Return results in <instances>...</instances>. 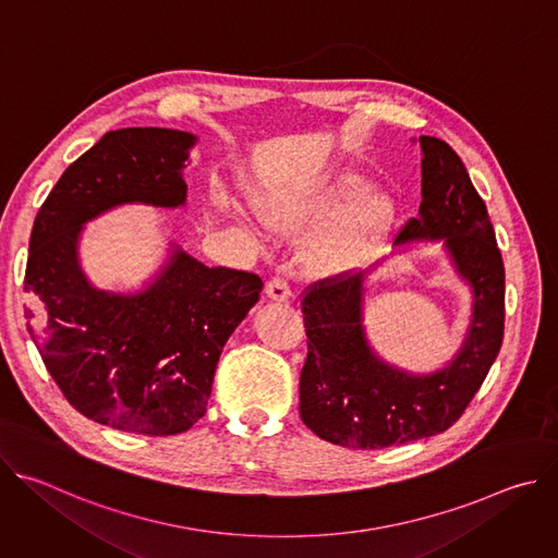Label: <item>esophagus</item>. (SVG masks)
<instances>
[{
    "mask_svg": "<svg viewBox=\"0 0 558 558\" xmlns=\"http://www.w3.org/2000/svg\"><path fill=\"white\" fill-rule=\"evenodd\" d=\"M265 293H267V298H271L276 302H287L291 298V284L284 276H276L267 282Z\"/></svg>",
    "mask_w": 558,
    "mask_h": 558,
    "instance_id": "obj_1",
    "label": "esophagus"
}]
</instances>
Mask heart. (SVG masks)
<instances>
[{
	"label": "heart",
	"instance_id": "obj_1",
	"mask_svg": "<svg viewBox=\"0 0 558 558\" xmlns=\"http://www.w3.org/2000/svg\"><path fill=\"white\" fill-rule=\"evenodd\" d=\"M373 181L357 170H342L304 192L265 201V216L280 229L330 225L313 245V263L329 271L366 260L388 233L397 205L386 192H371Z\"/></svg>",
	"mask_w": 558,
	"mask_h": 558
}]
</instances>
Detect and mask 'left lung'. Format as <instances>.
<instances>
[{
  "mask_svg": "<svg viewBox=\"0 0 558 558\" xmlns=\"http://www.w3.org/2000/svg\"><path fill=\"white\" fill-rule=\"evenodd\" d=\"M422 205L395 247L441 241L454 271L472 289V320L454 360L428 375L384 362L364 331V280L340 274L306 287L302 298L306 362L300 373V417L325 441L386 448L450 428L482 388L504 342L506 271L486 203L457 151L420 136Z\"/></svg>",
  "mask_w": 558,
  "mask_h": 558,
  "instance_id": "8db88e82",
  "label": "left lung"
}]
</instances>
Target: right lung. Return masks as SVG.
Returning <instances> with one entry per match:
<instances>
[{
  "mask_svg": "<svg viewBox=\"0 0 558 558\" xmlns=\"http://www.w3.org/2000/svg\"><path fill=\"white\" fill-rule=\"evenodd\" d=\"M194 143L168 128L104 134L61 174L31 233L33 342L65 400L123 433L179 435L205 415L222 347L263 291L256 274L205 267L174 245L138 293L97 289L78 265V235L104 211L185 205Z\"/></svg>",
  "mask_w": 558,
  "mask_h": 558,
  "instance_id": "obj_1",
  "label": "right lung"
}]
</instances>
